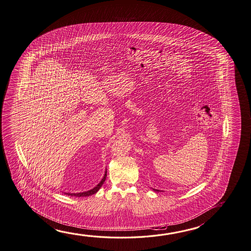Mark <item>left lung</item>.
Here are the masks:
<instances>
[{"mask_svg":"<svg viewBox=\"0 0 251 251\" xmlns=\"http://www.w3.org/2000/svg\"><path fill=\"white\" fill-rule=\"evenodd\" d=\"M153 190H154V191L159 192V190H155V189H154V188H153Z\"/></svg>","mask_w":251,"mask_h":251,"instance_id":"8db88e82","label":"left lung"}]
</instances>
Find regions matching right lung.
I'll use <instances>...</instances> for the list:
<instances>
[{
	"mask_svg": "<svg viewBox=\"0 0 251 251\" xmlns=\"http://www.w3.org/2000/svg\"><path fill=\"white\" fill-rule=\"evenodd\" d=\"M106 177H107V171H105L104 176H103V178L102 179L100 180V183L96 186V187H94V188H92L91 190H88V191L82 192V193H64L65 195H68V196H78V197H81V196H92V195H94V194H96V192L98 191L99 189H100V187L102 186V184L104 183L105 179H106Z\"/></svg>",
	"mask_w": 251,
	"mask_h": 251,
	"instance_id": "obj_1",
	"label": "right lung"
}]
</instances>
